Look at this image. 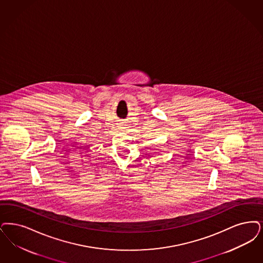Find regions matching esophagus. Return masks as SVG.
<instances>
[{"label":"esophagus","instance_id":"obj_1","mask_svg":"<svg viewBox=\"0 0 263 263\" xmlns=\"http://www.w3.org/2000/svg\"><path fill=\"white\" fill-rule=\"evenodd\" d=\"M121 125H123V124H121Z\"/></svg>","mask_w":263,"mask_h":263}]
</instances>
